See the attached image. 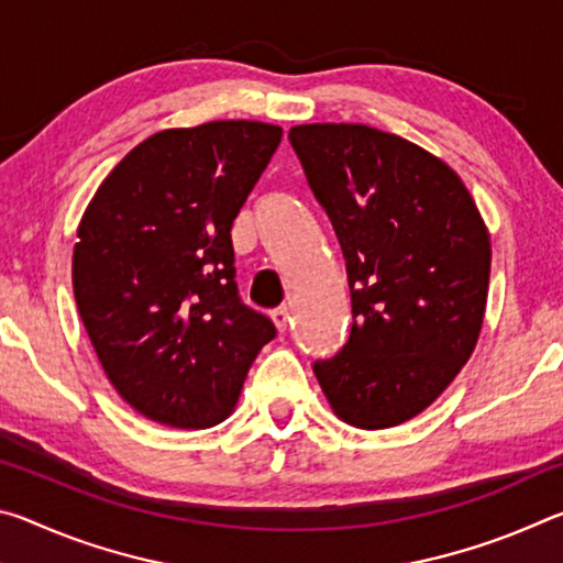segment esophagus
I'll use <instances>...</instances> for the list:
<instances>
[{
  "label": "esophagus",
  "instance_id": "obj_1",
  "mask_svg": "<svg viewBox=\"0 0 563 563\" xmlns=\"http://www.w3.org/2000/svg\"><path fill=\"white\" fill-rule=\"evenodd\" d=\"M271 318H273V322H275V328H278V332L288 330V325H290V310H288V308L273 310Z\"/></svg>",
  "mask_w": 563,
  "mask_h": 563
}]
</instances>
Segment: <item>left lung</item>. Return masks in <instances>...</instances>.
Returning a JSON list of instances; mask_svg holds the SVG:
<instances>
[{"label":"left lung","mask_w":563,"mask_h":563,"mask_svg":"<svg viewBox=\"0 0 563 563\" xmlns=\"http://www.w3.org/2000/svg\"><path fill=\"white\" fill-rule=\"evenodd\" d=\"M345 258L352 330L316 377L342 422L387 430L460 375L487 310L492 243L462 178L430 151L365 123L288 133Z\"/></svg>","instance_id":"8db88e82"}]
</instances>
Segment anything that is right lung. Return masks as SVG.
Instances as JSON below:
<instances>
[{
	"label": "right lung",
	"mask_w": 563,
	"mask_h": 563,
	"mask_svg": "<svg viewBox=\"0 0 563 563\" xmlns=\"http://www.w3.org/2000/svg\"><path fill=\"white\" fill-rule=\"evenodd\" d=\"M283 139L228 119L131 148L81 216L71 283L109 383L158 424L233 412L273 322L238 300L231 228Z\"/></svg>",
	"instance_id": "1"
}]
</instances>
